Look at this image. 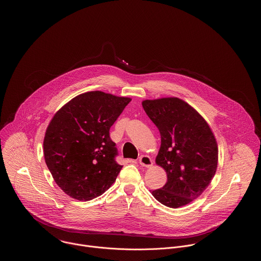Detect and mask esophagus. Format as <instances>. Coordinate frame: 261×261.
<instances>
[{
	"mask_svg": "<svg viewBox=\"0 0 261 261\" xmlns=\"http://www.w3.org/2000/svg\"><path fill=\"white\" fill-rule=\"evenodd\" d=\"M139 163L142 166L150 167V166H152V160L149 158V155H141L139 158Z\"/></svg>",
	"mask_w": 261,
	"mask_h": 261,
	"instance_id": "esophagus-1",
	"label": "esophagus"
}]
</instances>
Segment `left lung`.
Segmentation results:
<instances>
[{
    "label": "left lung",
    "mask_w": 261,
    "mask_h": 261,
    "mask_svg": "<svg viewBox=\"0 0 261 261\" xmlns=\"http://www.w3.org/2000/svg\"><path fill=\"white\" fill-rule=\"evenodd\" d=\"M142 105L160 130L155 162L167 174L166 184L151 194L168 207L186 205L198 199L216 172V140L202 116L181 99H146Z\"/></svg>",
    "instance_id": "obj_1"
}]
</instances>
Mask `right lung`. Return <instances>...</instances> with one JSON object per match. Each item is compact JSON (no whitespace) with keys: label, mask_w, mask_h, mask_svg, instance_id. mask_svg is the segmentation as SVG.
I'll return each mask as SVG.
<instances>
[{"label":"right lung","mask_w":261,"mask_h":261,"mask_svg":"<svg viewBox=\"0 0 261 261\" xmlns=\"http://www.w3.org/2000/svg\"><path fill=\"white\" fill-rule=\"evenodd\" d=\"M131 101L100 91L81 94L57 112L44 138L45 162L69 197L90 200L103 194L122 165L110 129Z\"/></svg>","instance_id":"right-lung-1"}]
</instances>
